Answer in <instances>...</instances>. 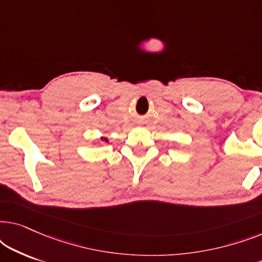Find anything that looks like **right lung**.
<instances>
[{"label": "right lung", "mask_w": 262, "mask_h": 262, "mask_svg": "<svg viewBox=\"0 0 262 262\" xmlns=\"http://www.w3.org/2000/svg\"><path fill=\"white\" fill-rule=\"evenodd\" d=\"M101 141H105V142H108V139H107V138H103V137H101Z\"/></svg>", "instance_id": "right-lung-1"}]
</instances>
